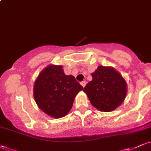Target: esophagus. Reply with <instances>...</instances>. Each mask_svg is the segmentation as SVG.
I'll return each instance as SVG.
<instances>
[{"instance_id":"obj_1","label":"esophagus","mask_w":151,"mask_h":151,"mask_svg":"<svg viewBox=\"0 0 151 151\" xmlns=\"http://www.w3.org/2000/svg\"><path fill=\"white\" fill-rule=\"evenodd\" d=\"M86 84V81H81V85L83 87H84Z\"/></svg>"}]
</instances>
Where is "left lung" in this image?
<instances>
[{
  "instance_id": "1",
  "label": "left lung",
  "mask_w": 151,
  "mask_h": 151,
  "mask_svg": "<svg viewBox=\"0 0 151 151\" xmlns=\"http://www.w3.org/2000/svg\"><path fill=\"white\" fill-rule=\"evenodd\" d=\"M92 80L84 88L90 102L95 108L104 112L116 109L126 97V81L112 67L99 66L91 74Z\"/></svg>"
}]
</instances>
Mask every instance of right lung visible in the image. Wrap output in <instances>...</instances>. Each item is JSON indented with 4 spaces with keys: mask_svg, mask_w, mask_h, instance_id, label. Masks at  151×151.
<instances>
[{
    "mask_svg": "<svg viewBox=\"0 0 151 151\" xmlns=\"http://www.w3.org/2000/svg\"><path fill=\"white\" fill-rule=\"evenodd\" d=\"M82 89L74 77L66 75L62 66L50 65L35 82L34 98L42 111L59 119L70 111L76 95Z\"/></svg>",
    "mask_w": 151,
    "mask_h": 151,
    "instance_id": "add662e5",
    "label": "right lung"
}]
</instances>
